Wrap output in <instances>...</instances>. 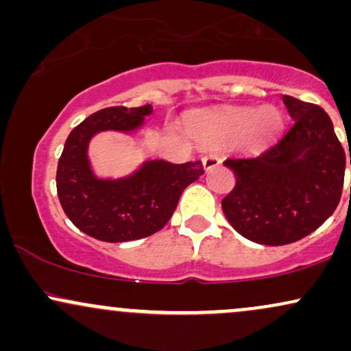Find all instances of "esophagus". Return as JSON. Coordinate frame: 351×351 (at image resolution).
Listing matches in <instances>:
<instances>
[{
	"mask_svg": "<svg viewBox=\"0 0 351 351\" xmlns=\"http://www.w3.org/2000/svg\"><path fill=\"white\" fill-rule=\"evenodd\" d=\"M201 162H203L204 170L208 171V170H211V168L217 167V165L221 163V158L216 155L215 152H209V153H206V155L203 156V158H201Z\"/></svg>",
	"mask_w": 351,
	"mask_h": 351,
	"instance_id": "1",
	"label": "esophagus"
}]
</instances>
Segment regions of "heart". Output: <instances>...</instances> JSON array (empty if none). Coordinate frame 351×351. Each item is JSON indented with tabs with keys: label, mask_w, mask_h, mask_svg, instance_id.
Returning <instances> with one entry per match:
<instances>
[{
	"label": "heart",
	"mask_w": 351,
	"mask_h": 351,
	"mask_svg": "<svg viewBox=\"0 0 351 351\" xmlns=\"http://www.w3.org/2000/svg\"><path fill=\"white\" fill-rule=\"evenodd\" d=\"M280 112L272 106L259 108H231L219 114H199L188 122V130L203 142L239 138L247 150H257L279 134Z\"/></svg>",
	"instance_id": "b5f03b06"
}]
</instances>
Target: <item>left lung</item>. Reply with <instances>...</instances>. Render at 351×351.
<instances>
[{
    "label": "left lung",
    "instance_id": "obj_1",
    "mask_svg": "<svg viewBox=\"0 0 351 351\" xmlns=\"http://www.w3.org/2000/svg\"><path fill=\"white\" fill-rule=\"evenodd\" d=\"M282 100L293 122L279 142L224 162L236 176L221 203L224 216L264 245L295 243L320 228L340 203L345 178V152L327 112L291 95Z\"/></svg>",
    "mask_w": 351,
    "mask_h": 351
}]
</instances>
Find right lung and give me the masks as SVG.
I'll list each match as a JSON object with an SVG mask.
<instances>
[{
    "label": "right lung",
    "mask_w": 351,
    "mask_h": 351,
    "mask_svg": "<svg viewBox=\"0 0 351 351\" xmlns=\"http://www.w3.org/2000/svg\"><path fill=\"white\" fill-rule=\"evenodd\" d=\"M152 112V106L102 108L67 136L56 175L60 206L75 228L95 239L127 243L155 234L170 221L184 188L204 173L199 160H147L122 178L95 175L88 160L92 136L108 130L135 134Z\"/></svg>",
    "instance_id": "1"
}]
</instances>
